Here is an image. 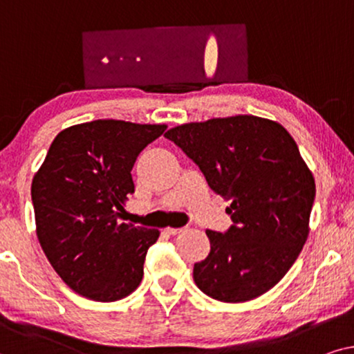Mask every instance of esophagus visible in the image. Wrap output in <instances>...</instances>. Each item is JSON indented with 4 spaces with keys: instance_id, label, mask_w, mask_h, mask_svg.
<instances>
[{
    "instance_id": "esophagus-1",
    "label": "esophagus",
    "mask_w": 354,
    "mask_h": 354,
    "mask_svg": "<svg viewBox=\"0 0 354 354\" xmlns=\"http://www.w3.org/2000/svg\"><path fill=\"white\" fill-rule=\"evenodd\" d=\"M165 232H167L168 234H173V236H174V234H180V233L185 232V228H169V226H168V228H165Z\"/></svg>"
}]
</instances>
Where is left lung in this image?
Listing matches in <instances>:
<instances>
[{"instance_id":"obj_1","label":"left lung","mask_w":354,"mask_h":354,"mask_svg":"<svg viewBox=\"0 0 354 354\" xmlns=\"http://www.w3.org/2000/svg\"><path fill=\"white\" fill-rule=\"evenodd\" d=\"M232 201L225 233L207 230L210 252L194 263L201 291L223 303L267 293L286 275L309 234L313 173L279 122L252 115L187 122L165 134Z\"/></svg>"}]
</instances>
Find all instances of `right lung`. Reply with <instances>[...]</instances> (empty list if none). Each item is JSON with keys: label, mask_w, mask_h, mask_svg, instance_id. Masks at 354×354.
Returning a JSON list of instances; mask_svg holds the SVG:
<instances>
[{"label": "right lung", "mask_w": 354, "mask_h": 354, "mask_svg": "<svg viewBox=\"0 0 354 354\" xmlns=\"http://www.w3.org/2000/svg\"><path fill=\"white\" fill-rule=\"evenodd\" d=\"M167 124L97 120L61 131L32 180L37 238L75 293L111 303L133 293L160 232L120 221L139 153Z\"/></svg>", "instance_id": "1"}]
</instances>
